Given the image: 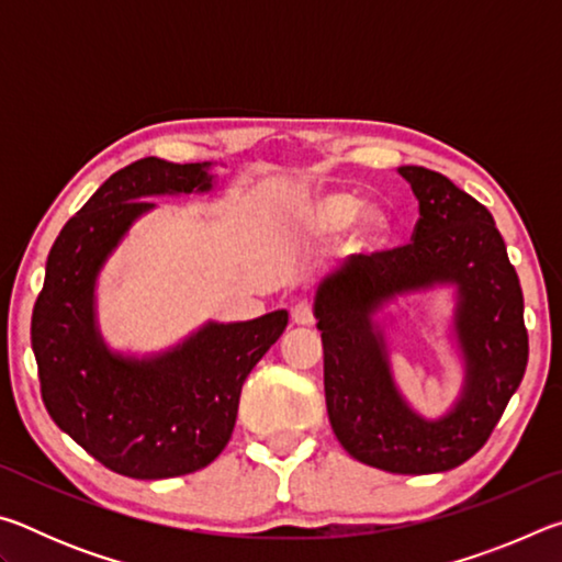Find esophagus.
<instances>
[{
	"instance_id": "34e87169",
	"label": "esophagus",
	"mask_w": 562,
	"mask_h": 562,
	"mask_svg": "<svg viewBox=\"0 0 562 562\" xmlns=\"http://www.w3.org/2000/svg\"><path fill=\"white\" fill-rule=\"evenodd\" d=\"M292 322L300 327L312 325V304L307 300H300L292 304Z\"/></svg>"
}]
</instances>
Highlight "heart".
<instances>
[{
	"label": "heart",
	"mask_w": 562,
	"mask_h": 562,
	"mask_svg": "<svg viewBox=\"0 0 562 562\" xmlns=\"http://www.w3.org/2000/svg\"><path fill=\"white\" fill-rule=\"evenodd\" d=\"M302 223L317 235H335L351 223V243L364 252L379 250L392 233V221L382 205H361L357 195L341 190L312 198L302 207Z\"/></svg>",
	"instance_id": "b5f03b06"
}]
</instances>
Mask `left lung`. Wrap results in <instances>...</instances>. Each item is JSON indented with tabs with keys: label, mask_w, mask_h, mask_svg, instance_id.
Listing matches in <instances>:
<instances>
[{
	"label": "left lung",
	"mask_w": 562,
	"mask_h": 562,
	"mask_svg": "<svg viewBox=\"0 0 562 562\" xmlns=\"http://www.w3.org/2000/svg\"><path fill=\"white\" fill-rule=\"evenodd\" d=\"M418 201L412 243L357 255L319 284L317 329L325 347L331 431L357 461L389 473L451 471L488 441L528 364L522 292L493 215L449 178L398 168ZM457 288L454 330L467 374L439 419L416 415L397 392L375 312L398 293Z\"/></svg>",
	"instance_id": "left-lung-1"
}]
</instances>
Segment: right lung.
Returning <instances> with one entry per match:
<instances>
[{
  "label": "right lung",
  "instance_id": "right-lung-1",
  "mask_svg": "<svg viewBox=\"0 0 562 562\" xmlns=\"http://www.w3.org/2000/svg\"><path fill=\"white\" fill-rule=\"evenodd\" d=\"M213 164L140 158L61 227L32 312V349L54 424L106 469L158 481L205 469L227 446L247 374L288 327V312L207 322L150 357L111 351L97 322V280L148 198L207 193Z\"/></svg>",
  "mask_w": 562,
  "mask_h": 562
}]
</instances>
